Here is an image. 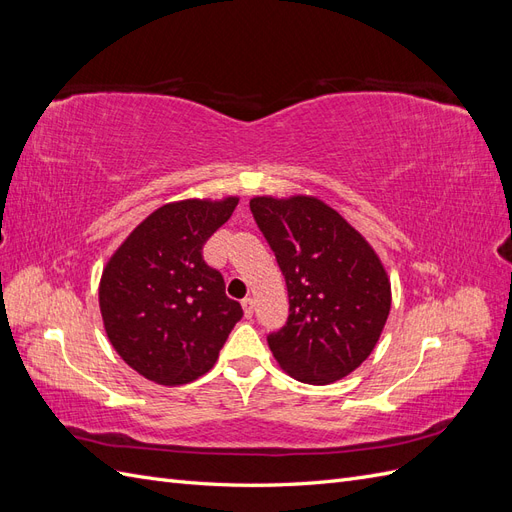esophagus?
Returning <instances> with one entry per match:
<instances>
[{"label":"esophagus","instance_id":"esophagus-1","mask_svg":"<svg viewBox=\"0 0 512 512\" xmlns=\"http://www.w3.org/2000/svg\"><path fill=\"white\" fill-rule=\"evenodd\" d=\"M241 303H243L245 318H252V316H254V305H256V303H254V299H252V297H245Z\"/></svg>","mask_w":512,"mask_h":512}]
</instances>
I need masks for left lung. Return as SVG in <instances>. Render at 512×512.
<instances>
[{
  "label": "left lung",
  "mask_w": 512,
  "mask_h": 512,
  "mask_svg": "<svg viewBox=\"0 0 512 512\" xmlns=\"http://www.w3.org/2000/svg\"><path fill=\"white\" fill-rule=\"evenodd\" d=\"M250 209L288 288V320L267 337L275 361L305 384L342 380L376 348L389 318L382 260L316 196H254Z\"/></svg>",
  "instance_id": "1"
}]
</instances>
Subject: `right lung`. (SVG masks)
<instances>
[{
	"instance_id": "obj_1",
	"label": "right lung",
	"mask_w": 512,
	"mask_h": 512,
	"mask_svg": "<svg viewBox=\"0 0 512 512\" xmlns=\"http://www.w3.org/2000/svg\"><path fill=\"white\" fill-rule=\"evenodd\" d=\"M239 196L168 203L138 224L108 258L100 312L108 342L143 378L188 384L215 365L243 309L203 245L235 211Z\"/></svg>"
}]
</instances>
